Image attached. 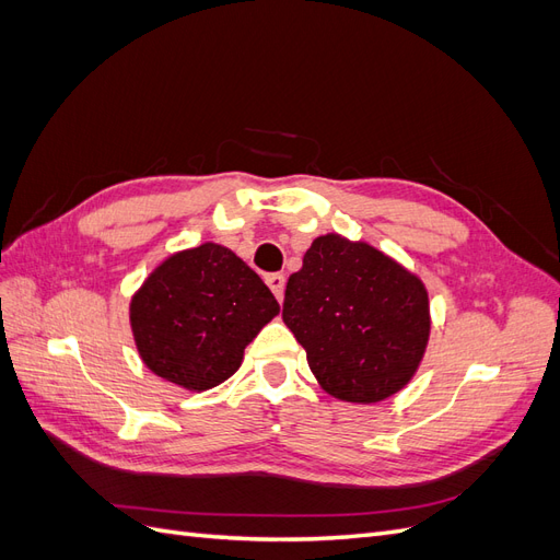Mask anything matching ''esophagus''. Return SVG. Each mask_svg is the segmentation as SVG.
<instances>
[{
    "label": "esophagus",
    "mask_w": 560,
    "mask_h": 560,
    "mask_svg": "<svg viewBox=\"0 0 560 560\" xmlns=\"http://www.w3.org/2000/svg\"><path fill=\"white\" fill-rule=\"evenodd\" d=\"M266 284L270 287V292L276 294V299L282 301V296H284V276L282 273H270V276H266Z\"/></svg>",
    "instance_id": "34e87169"
}]
</instances>
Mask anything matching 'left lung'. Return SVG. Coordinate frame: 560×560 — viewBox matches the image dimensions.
<instances>
[{
	"label": "left lung",
	"mask_w": 560,
	"mask_h": 560,
	"mask_svg": "<svg viewBox=\"0 0 560 560\" xmlns=\"http://www.w3.org/2000/svg\"><path fill=\"white\" fill-rule=\"evenodd\" d=\"M282 319L329 395L374 404L413 378L430 301L425 284L383 252L329 233L287 280Z\"/></svg>",
	"instance_id": "obj_1"
}]
</instances>
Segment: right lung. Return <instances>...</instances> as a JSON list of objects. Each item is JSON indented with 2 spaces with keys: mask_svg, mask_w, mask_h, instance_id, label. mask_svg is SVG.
I'll list each match as a JSON object with an SVG mask.
<instances>
[{
  "mask_svg": "<svg viewBox=\"0 0 560 560\" xmlns=\"http://www.w3.org/2000/svg\"><path fill=\"white\" fill-rule=\"evenodd\" d=\"M280 313L264 280L229 247L206 243L167 257L130 301L142 362L186 389L231 378L247 343Z\"/></svg>",
  "mask_w": 560,
  "mask_h": 560,
  "instance_id": "right-lung-1",
  "label": "right lung"
}]
</instances>
